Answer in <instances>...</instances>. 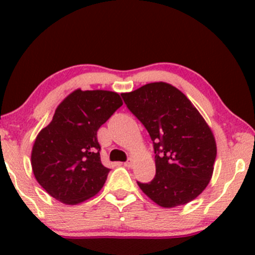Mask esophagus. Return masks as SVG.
<instances>
[{"label": "esophagus", "mask_w": 255, "mask_h": 255, "mask_svg": "<svg viewBox=\"0 0 255 255\" xmlns=\"http://www.w3.org/2000/svg\"><path fill=\"white\" fill-rule=\"evenodd\" d=\"M124 166H126V168H131V166H133V162H131V159L127 160V162H125Z\"/></svg>", "instance_id": "obj_1"}]
</instances>
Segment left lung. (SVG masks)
I'll return each mask as SVG.
<instances>
[{"label":"left lung","mask_w":255,"mask_h":255,"mask_svg":"<svg viewBox=\"0 0 255 255\" xmlns=\"http://www.w3.org/2000/svg\"><path fill=\"white\" fill-rule=\"evenodd\" d=\"M121 96L147 129L156 153V176L137 186L166 209L194 200L212 177L217 146L211 128L192 102L170 84H146Z\"/></svg>","instance_id":"obj_1"}]
</instances>
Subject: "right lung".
I'll return each instance as SVG.
<instances>
[{
  "mask_svg": "<svg viewBox=\"0 0 255 255\" xmlns=\"http://www.w3.org/2000/svg\"><path fill=\"white\" fill-rule=\"evenodd\" d=\"M122 104L116 92L79 89L56 108L31 153L34 177L52 198L77 205L101 191L110 169L101 162L97 131Z\"/></svg>",
  "mask_w": 255,
  "mask_h": 255,
  "instance_id": "1",
  "label": "right lung"
}]
</instances>
